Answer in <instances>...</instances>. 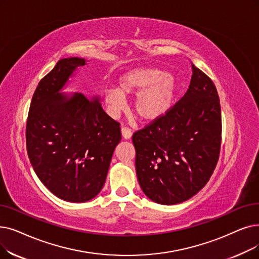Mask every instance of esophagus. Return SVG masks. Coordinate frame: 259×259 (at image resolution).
<instances>
[{"instance_id":"obj_1","label":"esophagus","mask_w":259,"mask_h":259,"mask_svg":"<svg viewBox=\"0 0 259 259\" xmlns=\"http://www.w3.org/2000/svg\"><path fill=\"white\" fill-rule=\"evenodd\" d=\"M121 136H122V138L125 139V140H129L132 137V132L127 127H121Z\"/></svg>"}]
</instances>
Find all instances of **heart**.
Listing matches in <instances>:
<instances>
[{"label":"heart","instance_id":"obj_1","mask_svg":"<svg viewBox=\"0 0 259 259\" xmlns=\"http://www.w3.org/2000/svg\"><path fill=\"white\" fill-rule=\"evenodd\" d=\"M177 93L172 75L157 67H141L119 77L117 89L105 91V102L113 112L125 107L123 97L137 95L133 110L144 121H153L164 116L171 108Z\"/></svg>","mask_w":259,"mask_h":259}]
</instances>
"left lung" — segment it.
<instances>
[{
	"label": "left lung",
	"instance_id": "8db88e82",
	"mask_svg": "<svg viewBox=\"0 0 259 259\" xmlns=\"http://www.w3.org/2000/svg\"><path fill=\"white\" fill-rule=\"evenodd\" d=\"M187 92L161 118L133 133L136 168L144 194L172 205L208 182L221 146V109L215 84L192 63Z\"/></svg>",
	"mask_w": 259,
	"mask_h": 259
}]
</instances>
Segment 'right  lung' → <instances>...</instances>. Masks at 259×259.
I'll return each instance as SVG.
<instances>
[{"label":"right lung","instance_id":"add662e5","mask_svg":"<svg viewBox=\"0 0 259 259\" xmlns=\"http://www.w3.org/2000/svg\"><path fill=\"white\" fill-rule=\"evenodd\" d=\"M82 58H64L40 80L26 121V149L40 181L62 200L80 203L102 190L116 145L119 122L98 98L59 93Z\"/></svg>","mask_w":259,"mask_h":259}]
</instances>
